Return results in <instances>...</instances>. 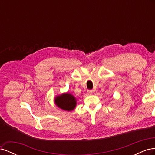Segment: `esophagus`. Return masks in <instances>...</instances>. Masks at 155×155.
<instances>
[{
  "label": "esophagus",
  "instance_id": "obj_1",
  "mask_svg": "<svg viewBox=\"0 0 155 155\" xmlns=\"http://www.w3.org/2000/svg\"><path fill=\"white\" fill-rule=\"evenodd\" d=\"M87 92H88V94L89 95H91L92 94V90H88Z\"/></svg>",
  "mask_w": 155,
  "mask_h": 155
}]
</instances>
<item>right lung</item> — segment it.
Wrapping results in <instances>:
<instances>
[{"label": "right lung", "mask_w": 155, "mask_h": 155, "mask_svg": "<svg viewBox=\"0 0 155 155\" xmlns=\"http://www.w3.org/2000/svg\"><path fill=\"white\" fill-rule=\"evenodd\" d=\"M55 104L60 109L71 111L76 106V99L70 93H63L55 97Z\"/></svg>", "instance_id": "add662e5"}]
</instances>
